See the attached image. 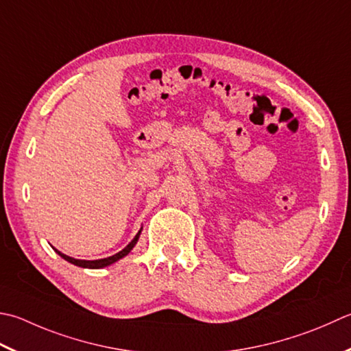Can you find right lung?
I'll return each mask as SVG.
<instances>
[{
	"label": "right lung",
	"instance_id": "add662e5",
	"mask_svg": "<svg viewBox=\"0 0 351 351\" xmlns=\"http://www.w3.org/2000/svg\"><path fill=\"white\" fill-rule=\"evenodd\" d=\"M140 232H141V230L138 231V234H136V236L134 237L132 242H130V243L126 246L125 250H121L120 252L114 254V256H111V257L100 258V260H77V258H73V257H68V256H65V254H62V252H60V251H58V250H54V251H56L62 258H65L66 262H70V263H73V265H75V266H80V267H89V269H100V267H105V266L112 265V263H115V262H117V260H120V258H123L125 256H128V254L130 252V250H132L134 246H135V243L138 242Z\"/></svg>",
	"mask_w": 351,
	"mask_h": 351
}]
</instances>
